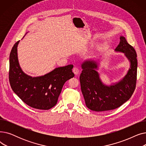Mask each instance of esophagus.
Here are the masks:
<instances>
[{
	"mask_svg": "<svg viewBox=\"0 0 146 146\" xmlns=\"http://www.w3.org/2000/svg\"><path fill=\"white\" fill-rule=\"evenodd\" d=\"M73 72L76 75L78 74L79 73V69L78 67H74L73 68Z\"/></svg>",
	"mask_w": 146,
	"mask_h": 146,
	"instance_id": "1",
	"label": "esophagus"
}]
</instances>
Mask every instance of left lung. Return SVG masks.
I'll return each instance as SVG.
<instances>
[{
  "label": "left lung",
  "instance_id": "left-lung-1",
  "mask_svg": "<svg viewBox=\"0 0 146 146\" xmlns=\"http://www.w3.org/2000/svg\"><path fill=\"white\" fill-rule=\"evenodd\" d=\"M115 50L125 53L131 64L124 78L113 85L106 86L102 82L96 71V61L87 60L82 64L81 90L86 105L90 110L99 112L116 109L129 100L134 93L137 82L136 51L124 36L120 37V42Z\"/></svg>",
  "mask_w": 146,
  "mask_h": 146
}]
</instances>
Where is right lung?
Here are the masks:
<instances>
[{
    "label": "right lung",
    "mask_w": 146,
    "mask_h": 146,
    "mask_svg": "<svg viewBox=\"0 0 146 146\" xmlns=\"http://www.w3.org/2000/svg\"><path fill=\"white\" fill-rule=\"evenodd\" d=\"M19 42L14 44L9 56L11 86L28 106L38 110H50L57 104L64 83L74 76L73 65L56 68L44 76L33 78L23 72L19 66L17 54Z\"/></svg>",
    "instance_id": "add662e5"
}]
</instances>
